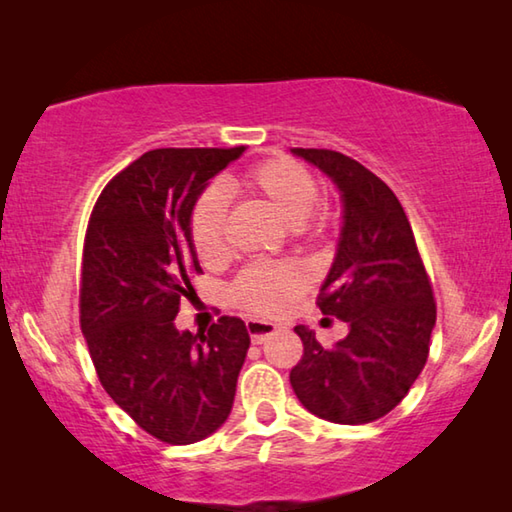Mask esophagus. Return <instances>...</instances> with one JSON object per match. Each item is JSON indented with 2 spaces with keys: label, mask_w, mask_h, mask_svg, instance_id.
Instances as JSON below:
<instances>
[{
  "label": "esophagus",
  "mask_w": 512,
  "mask_h": 512,
  "mask_svg": "<svg viewBox=\"0 0 512 512\" xmlns=\"http://www.w3.org/2000/svg\"><path fill=\"white\" fill-rule=\"evenodd\" d=\"M246 329L250 334V341H253L255 345L264 343L268 336H273L277 332V327L273 323H266V320H257V318L246 320Z\"/></svg>",
  "instance_id": "1"
}]
</instances>
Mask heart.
Instances as JSON below:
<instances>
[{"instance_id":"heart-1","label":"heart","mask_w":512,"mask_h":512,"mask_svg":"<svg viewBox=\"0 0 512 512\" xmlns=\"http://www.w3.org/2000/svg\"><path fill=\"white\" fill-rule=\"evenodd\" d=\"M232 189L262 198L291 225L302 244H318L332 230L329 207L318 203V180L305 164L291 158H268L232 180ZM228 203L221 189L210 187L196 198L189 212V237L196 257L205 266L228 259L225 239ZM307 289V275L293 262H257L246 266L232 284L230 296L239 309L253 316H282Z\"/></svg>"}]
</instances>
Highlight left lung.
<instances>
[{"label": "left lung", "instance_id": "obj_1", "mask_svg": "<svg viewBox=\"0 0 512 512\" xmlns=\"http://www.w3.org/2000/svg\"><path fill=\"white\" fill-rule=\"evenodd\" d=\"M343 194L339 253L316 305L350 325L323 348L298 325L302 359L291 386L307 411L336 424H366L400 404L429 357L436 300L411 223L393 189L361 162L329 149H293Z\"/></svg>", "mask_w": 512, "mask_h": 512}]
</instances>
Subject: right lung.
<instances>
[{"label":"right lung","instance_id":"add662e5","mask_svg":"<svg viewBox=\"0 0 512 512\" xmlns=\"http://www.w3.org/2000/svg\"><path fill=\"white\" fill-rule=\"evenodd\" d=\"M246 146L155 149L103 187L85 230L81 332L106 393L137 427L192 445L228 420L250 336L221 316L207 332H178L180 300L201 273L189 212Z\"/></svg>","mask_w":512,"mask_h":512}]
</instances>
